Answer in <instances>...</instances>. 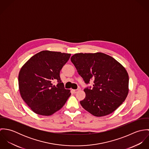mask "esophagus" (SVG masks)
Returning <instances> with one entry per match:
<instances>
[{"instance_id":"1","label":"esophagus","mask_w":149,"mask_h":149,"mask_svg":"<svg viewBox=\"0 0 149 149\" xmlns=\"http://www.w3.org/2000/svg\"><path fill=\"white\" fill-rule=\"evenodd\" d=\"M72 91H73V92L74 93H77V92L79 91V89H73Z\"/></svg>"}]
</instances>
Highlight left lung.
<instances>
[{
	"label": "left lung",
	"instance_id": "8db88e82",
	"mask_svg": "<svg viewBox=\"0 0 149 149\" xmlns=\"http://www.w3.org/2000/svg\"><path fill=\"white\" fill-rule=\"evenodd\" d=\"M70 60L86 84L93 80L92 89L86 88L80 104L95 116L115 111L128 93L129 78L126 69L113 57L103 53H76Z\"/></svg>",
	"mask_w": 149,
	"mask_h": 149
}]
</instances>
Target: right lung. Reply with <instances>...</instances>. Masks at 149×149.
Segmentation results:
<instances>
[{
  "instance_id": "add662e5",
  "label": "right lung",
  "mask_w": 149,
  "mask_h": 149,
  "mask_svg": "<svg viewBox=\"0 0 149 149\" xmlns=\"http://www.w3.org/2000/svg\"><path fill=\"white\" fill-rule=\"evenodd\" d=\"M70 54L43 50L31 57L22 67L18 76L22 99L37 114L49 116L64 106L71 93L64 88L60 70ZM57 81L58 85H52Z\"/></svg>"
}]
</instances>
